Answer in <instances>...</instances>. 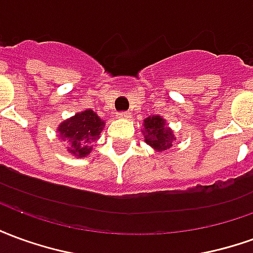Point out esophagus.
Here are the masks:
<instances>
[{"label": "esophagus", "mask_w": 253, "mask_h": 253, "mask_svg": "<svg viewBox=\"0 0 253 253\" xmlns=\"http://www.w3.org/2000/svg\"><path fill=\"white\" fill-rule=\"evenodd\" d=\"M118 118H119V119H128V118H130V112H128V111H122V112H118Z\"/></svg>", "instance_id": "obj_1"}]
</instances>
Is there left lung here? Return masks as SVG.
Masks as SVG:
<instances>
[{"label": "left lung", "mask_w": 253, "mask_h": 253, "mask_svg": "<svg viewBox=\"0 0 253 253\" xmlns=\"http://www.w3.org/2000/svg\"><path fill=\"white\" fill-rule=\"evenodd\" d=\"M142 132L145 142L157 152H164L167 149L172 148L175 142L173 131L167 126L165 119L159 115L149 116L143 121Z\"/></svg>", "instance_id": "8db88e82"}]
</instances>
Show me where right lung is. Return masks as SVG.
<instances>
[{
  "label": "right lung",
  "mask_w": 253,
  "mask_h": 253,
  "mask_svg": "<svg viewBox=\"0 0 253 253\" xmlns=\"http://www.w3.org/2000/svg\"><path fill=\"white\" fill-rule=\"evenodd\" d=\"M105 122L92 110L78 112L70 119L62 122L58 132L62 141L69 143V152L76 157H86L90 153V143L99 138Z\"/></svg>",
  "instance_id": "right-lung-1"
}]
</instances>
